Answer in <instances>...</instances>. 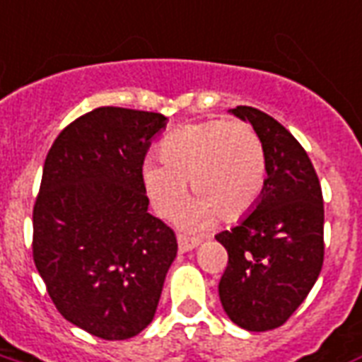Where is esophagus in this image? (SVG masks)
<instances>
[{"instance_id": "esophagus-1", "label": "esophagus", "mask_w": 362, "mask_h": 362, "mask_svg": "<svg viewBox=\"0 0 362 362\" xmlns=\"http://www.w3.org/2000/svg\"><path fill=\"white\" fill-rule=\"evenodd\" d=\"M202 243V240H197V238H188V235H178V249H180V253H186V251H192L197 245Z\"/></svg>"}]
</instances>
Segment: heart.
<instances>
[{"mask_svg":"<svg viewBox=\"0 0 362 362\" xmlns=\"http://www.w3.org/2000/svg\"><path fill=\"white\" fill-rule=\"evenodd\" d=\"M159 160L141 165L151 205L165 218L176 215L186 184L197 197L184 213L188 228H205L221 216L232 222L255 207L267 180L263 141L245 120H203L176 128L160 141Z\"/></svg>","mask_w":362,"mask_h":362,"instance_id":"b5f03b06","label":"heart"}]
</instances>
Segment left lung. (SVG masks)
<instances>
[{"label":"left lung","instance_id":"8db88e82","mask_svg":"<svg viewBox=\"0 0 362 362\" xmlns=\"http://www.w3.org/2000/svg\"><path fill=\"white\" fill-rule=\"evenodd\" d=\"M230 113L259 134L267 180L251 213L215 235L228 251L218 296L240 328L274 330L303 303L322 269V189L307 151L278 120L245 105Z\"/></svg>","mask_w":362,"mask_h":362}]
</instances>
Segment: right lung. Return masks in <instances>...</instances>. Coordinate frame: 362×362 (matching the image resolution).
I'll list each match as a JSON object with an SVG mask.
<instances>
[{
    "instance_id": "add662e5",
    "label": "right lung",
    "mask_w": 362,
    "mask_h": 362,
    "mask_svg": "<svg viewBox=\"0 0 362 362\" xmlns=\"http://www.w3.org/2000/svg\"><path fill=\"white\" fill-rule=\"evenodd\" d=\"M167 120L99 107L71 122L45 157L34 263L59 313L95 338L128 339L149 326L178 251L173 230L147 213L141 182Z\"/></svg>"
}]
</instances>
